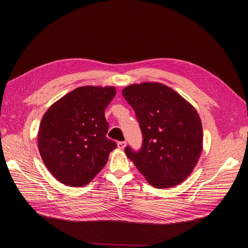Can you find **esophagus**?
Listing matches in <instances>:
<instances>
[{
    "label": "esophagus",
    "instance_id": "esophagus-1",
    "mask_svg": "<svg viewBox=\"0 0 248 248\" xmlns=\"http://www.w3.org/2000/svg\"><path fill=\"white\" fill-rule=\"evenodd\" d=\"M118 148L119 149H124L126 146V141H118Z\"/></svg>",
    "mask_w": 248,
    "mask_h": 248
}]
</instances>
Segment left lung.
I'll list each match as a JSON object with an SVG mask.
<instances>
[{
  "label": "left lung",
  "mask_w": 248,
  "mask_h": 248,
  "mask_svg": "<svg viewBox=\"0 0 248 248\" xmlns=\"http://www.w3.org/2000/svg\"><path fill=\"white\" fill-rule=\"evenodd\" d=\"M142 134V145L125 154L156 188H170L183 182L202 150L201 118L191 104L160 82H141L123 89Z\"/></svg>",
  "instance_id": "1"
}]
</instances>
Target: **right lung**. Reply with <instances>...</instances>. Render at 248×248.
<instances>
[{
  "label": "right lung",
  "mask_w": 248,
  "mask_h": 248,
  "mask_svg": "<svg viewBox=\"0 0 248 248\" xmlns=\"http://www.w3.org/2000/svg\"><path fill=\"white\" fill-rule=\"evenodd\" d=\"M116 95L115 87L77 88L56 101L44 114L38 149L47 170L58 181L85 186L92 181L116 149L108 140L104 110Z\"/></svg>",
  "instance_id": "1"
}]
</instances>
